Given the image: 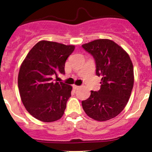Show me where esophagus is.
<instances>
[{"instance_id": "34e87169", "label": "esophagus", "mask_w": 152, "mask_h": 152, "mask_svg": "<svg viewBox=\"0 0 152 152\" xmlns=\"http://www.w3.org/2000/svg\"><path fill=\"white\" fill-rule=\"evenodd\" d=\"M73 87L75 89V90H77V89H79V87H80V86H77V85H73Z\"/></svg>"}]
</instances>
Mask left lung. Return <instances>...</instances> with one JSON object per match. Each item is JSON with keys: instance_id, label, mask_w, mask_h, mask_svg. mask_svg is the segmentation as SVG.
Here are the masks:
<instances>
[{"instance_id": "left-lung-1", "label": "left lung", "mask_w": 152, "mask_h": 152, "mask_svg": "<svg viewBox=\"0 0 152 152\" xmlns=\"http://www.w3.org/2000/svg\"><path fill=\"white\" fill-rule=\"evenodd\" d=\"M82 48L93 56L101 89L91 91L82 104L85 113L94 120L105 121L116 117L125 108L134 85V70L128 53L113 40L96 39Z\"/></svg>"}]
</instances>
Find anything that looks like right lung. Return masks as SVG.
I'll return each mask as SVG.
<instances>
[{"label": "right lung", "instance_id": "right-lung-1", "mask_svg": "<svg viewBox=\"0 0 152 152\" xmlns=\"http://www.w3.org/2000/svg\"><path fill=\"white\" fill-rule=\"evenodd\" d=\"M74 45L42 40L34 45L23 62L18 74L21 100L33 117L43 122L63 115L72 87L53 82L52 76L65 74V64Z\"/></svg>", "mask_w": 152, "mask_h": 152}]
</instances>
